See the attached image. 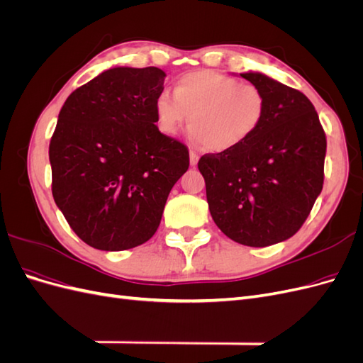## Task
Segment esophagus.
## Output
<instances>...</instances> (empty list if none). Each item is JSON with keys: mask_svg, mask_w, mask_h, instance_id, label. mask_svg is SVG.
<instances>
[{"mask_svg": "<svg viewBox=\"0 0 363 363\" xmlns=\"http://www.w3.org/2000/svg\"><path fill=\"white\" fill-rule=\"evenodd\" d=\"M189 159H191V164H192V167H195V164L196 163H199V155H196V152L195 151H189Z\"/></svg>", "mask_w": 363, "mask_h": 363, "instance_id": "obj_1", "label": "esophagus"}]
</instances>
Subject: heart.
<instances>
[{
    "label": "heart",
    "mask_w": 363,
    "mask_h": 363,
    "mask_svg": "<svg viewBox=\"0 0 363 363\" xmlns=\"http://www.w3.org/2000/svg\"><path fill=\"white\" fill-rule=\"evenodd\" d=\"M172 95L162 94L155 103L159 128L174 135L189 118L192 144L213 152L242 147L267 115V96L259 86L211 69L180 75Z\"/></svg>",
    "instance_id": "1"
}]
</instances>
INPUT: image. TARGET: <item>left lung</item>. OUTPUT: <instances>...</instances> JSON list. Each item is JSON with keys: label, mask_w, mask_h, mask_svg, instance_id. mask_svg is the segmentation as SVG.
Returning a JSON list of instances; mask_svg holds the SVG:
<instances>
[{"label": "left lung", "mask_w": 363, "mask_h": 363, "mask_svg": "<svg viewBox=\"0 0 363 363\" xmlns=\"http://www.w3.org/2000/svg\"><path fill=\"white\" fill-rule=\"evenodd\" d=\"M267 96L257 133L230 152L204 155L199 169L208 211L235 242L268 247L294 236L323 191L327 140L309 98L260 72L240 74Z\"/></svg>", "instance_id": "left-lung-1"}]
</instances>
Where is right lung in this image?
Instances as JSON below:
<instances>
[{
    "label": "right lung",
    "instance_id": "obj_1",
    "mask_svg": "<svg viewBox=\"0 0 363 363\" xmlns=\"http://www.w3.org/2000/svg\"><path fill=\"white\" fill-rule=\"evenodd\" d=\"M162 69L112 68L65 101L50 142L52 196L83 242L138 247L156 233L188 147L159 131Z\"/></svg>",
    "mask_w": 363,
    "mask_h": 363
}]
</instances>
